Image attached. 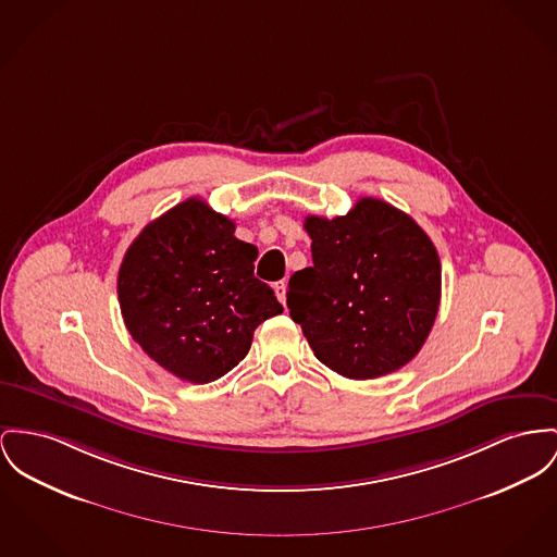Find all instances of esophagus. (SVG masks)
Masks as SVG:
<instances>
[{
	"label": "esophagus",
	"mask_w": 557,
	"mask_h": 557,
	"mask_svg": "<svg viewBox=\"0 0 557 557\" xmlns=\"http://www.w3.org/2000/svg\"><path fill=\"white\" fill-rule=\"evenodd\" d=\"M274 294H276L281 304H285V301H287V283H285V281L274 283Z\"/></svg>",
	"instance_id": "esophagus-1"
}]
</instances>
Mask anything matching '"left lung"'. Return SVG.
<instances>
[{
	"instance_id": "obj_1",
	"label": "left lung",
	"mask_w": 557,
	"mask_h": 557,
	"mask_svg": "<svg viewBox=\"0 0 557 557\" xmlns=\"http://www.w3.org/2000/svg\"><path fill=\"white\" fill-rule=\"evenodd\" d=\"M312 265L289 278V314L314 357L350 380L409 363L433 330L442 261L426 232L377 198L342 218L308 215Z\"/></svg>"
}]
</instances>
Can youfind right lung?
I'll use <instances>...</instances> for the list:
<instances>
[{
    "label": "right lung",
    "mask_w": 557,
    "mask_h": 557,
    "mask_svg": "<svg viewBox=\"0 0 557 557\" xmlns=\"http://www.w3.org/2000/svg\"><path fill=\"white\" fill-rule=\"evenodd\" d=\"M258 247L234 236V222L189 198L148 223L117 272L126 330L160 368L191 384L234 370L253 332L283 312L256 278Z\"/></svg>",
    "instance_id": "1"
}]
</instances>
